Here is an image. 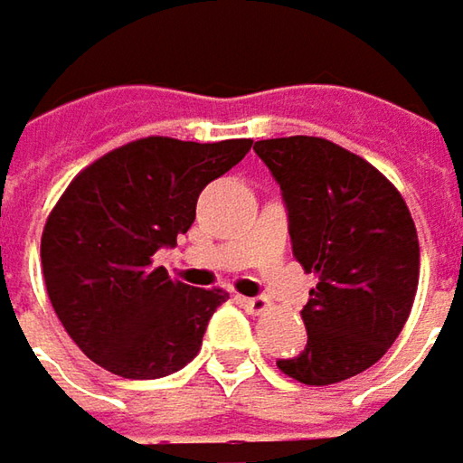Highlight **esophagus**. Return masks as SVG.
Returning a JSON list of instances; mask_svg holds the SVG:
<instances>
[{
    "label": "esophagus",
    "instance_id": "34e87169",
    "mask_svg": "<svg viewBox=\"0 0 463 463\" xmlns=\"http://www.w3.org/2000/svg\"><path fill=\"white\" fill-rule=\"evenodd\" d=\"M241 302H243V307H246V310H251V313H262V310H268V297H243Z\"/></svg>",
    "mask_w": 463,
    "mask_h": 463
}]
</instances>
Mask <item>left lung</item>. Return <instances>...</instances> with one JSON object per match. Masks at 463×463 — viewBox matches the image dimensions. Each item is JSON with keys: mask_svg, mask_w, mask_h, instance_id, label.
<instances>
[{"mask_svg": "<svg viewBox=\"0 0 463 463\" xmlns=\"http://www.w3.org/2000/svg\"><path fill=\"white\" fill-rule=\"evenodd\" d=\"M288 212L291 251L316 288L302 310L307 345L278 368L302 384H336L398 339L419 286V238L395 185L323 137L260 140Z\"/></svg>", "mask_w": 463, "mask_h": 463, "instance_id": "obj_1", "label": "left lung"}]
</instances>
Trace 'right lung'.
<instances>
[{"label": "right lung", "mask_w": 463, "mask_h": 463, "mask_svg": "<svg viewBox=\"0 0 463 463\" xmlns=\"http://www.w3.org/2000/svg\"><path fill=\"white\" fill-rule=\"evenodd\" d=\"M251 140L146 137L116 147L68 185L47 217L42 270L79 350L124 379H161L198 355L222 288H193L153 265L195 220V201Z\"/></svg>", "instance_id": "1"}]
</instances>
